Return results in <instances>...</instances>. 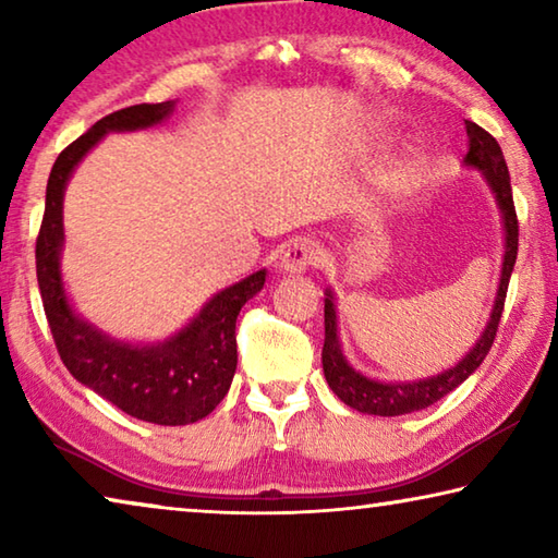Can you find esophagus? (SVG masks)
Returning <instances> with one entry per match:
<instances>
[{"label":"esophagus","mask_w":558,"mask_h":558,"mask_svg":"<svg viewBox=\"0 0 558 558\" xmlns=\"http://www.w3.org/2000/svg\"><path fill=\"white\" fill-rule=\"evenodd\" d=\"M323 258V248L313 239H295L288 243V248L280 256V270L282 272H305L317 266Z\"/></svg>","instance_id":"34e87169"}]
</instances>
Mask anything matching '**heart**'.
Instances as JSON below:
<instances>
[{
    "label": "heart",
    "instance_id": "b5f03b06",
    "mask_svg": "<svg viewBox=\"0 0 558 558\" xmlns=\"http://www.w3.org/2000/svg\"><path fill=\"white\" fill-rule=\"evenodd\" d=\"M418 174H421V157L409 153L391 165L389 174H386V184L391 189H405L418 179Z\"/></svg>",
    "mask_w": 558,
    "mask_h": 558
}]
</instances>
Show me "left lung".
Masks as SVG:
<instances>
[{"mask_svg":"<svg viewBox=\"0 0 558 558\" xmlns=\"http://www.w3.org/2000/svg\"><path fill=\"white\" fill-rule=\"evenodd\" d=\"M465 130H468V143H470L465 165L472 169H480V172L485 174L505 221V260H502V276H499V288H497L493 313H489L485 332L480 335L475 347H472L456 366H450V369L440 372L436 376H428V379L386 384V381L369 379V376L359 374L356 369L349 366V362L342 354V344H339V337H337L335 298H332V290H327L325 347H323L325 379L329 384V389L339 396V401H344L349 409H354L359 413L403 415V413L428 409V405L440 401L442 396H448L452 389H458V386L465 381L480 364H483V359L487 356L489 347H493L497 337L499 317H502V310H505L507 286H509V278H512L514 260H517L519 223H517L512 184H509V169L505 162L502 147L497 145V140L489 135L487 130L475 125V122L465 120Z\"/></svg>","mask_w":558,"mask_h":558,"instance_id":"obj_1","label":"left lung"}]
</instances>
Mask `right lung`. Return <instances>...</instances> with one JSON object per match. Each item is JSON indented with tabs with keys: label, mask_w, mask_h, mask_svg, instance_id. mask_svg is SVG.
Instances as JSON below:
<instances>
[{
	"label": "right lung",
	"mask_w": 558,
	"mask_h": 558,
	"mask_svg": "<svg viewBox=\"0 0 558 558\" xmlns=\"http://www.w3.org/2000/svg\"><path fill=\"white\" fill-rule=\"evenodd\" d=\"M174 100L140 102L110 112L63 149L46 184V209L36 235V278L56 349L75 379L132 418L157 426L202 421L229 393L235 374V317L266 282L253 272L206 302L192 323L159 344H128L73 313L61 280L63 192L73 169L108 132L145 130L172 116Z\"/></svg>",
	"instance_id": "1"
}]
</instances>
